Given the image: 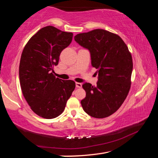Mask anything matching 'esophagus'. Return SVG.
Instances as JSON below:
<instances>
[{"label": "esophagus", "instance_id": "1", "mask_svg": "<svg viewBox=\"0 0 158 158\" xmlns=\"http://www.w3.org/2000/svg\"><path fill=\"white\" fill-rule=\"evenodd\" d=\"M82 86V84L81 83H79V82H76V87L77 88H81Z\"/></svg>", "mask_w": 158, "mask_h": 158}]
</instances>
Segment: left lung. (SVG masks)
<instances>
[{
  "label": "left lung",
  "mask_w": 158,
  "mask_h": 158,
  "mask_svg": "<svg viewBox=\"0 0 158 158\" xmlns=\"http://www.w3.org/2000/svg\"><path fill=\"white\" fill-rule=\"evenodd\" d=\"M74 40L90 51L92 66L98 73L97 86L89 83L82 85L85 91L81 101L83 109L95 118L111 116L121 107L130 91L131 53L121 37L103 29L77 34Z\"/></svg>",
  "instance_id": "1"
}]
</instances>
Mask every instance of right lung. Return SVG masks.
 <instances>
[{
  "instance_id": "add662e5",
  "label": "right lung",
  "mask_w": 158,
  "mask_h": 158,
  "mask_svg": "<svg viewBox=\"0 0 158 158\" xmlns=\"http://www.w3.org/2000/svg\"><path fill=\"white\" fill-rule=\"evenodd\" d=\"M73 37V33L45 26L31 37L21 53L19 80L23 95L32 111L44 118L62 114L75 89L73 80H62L53 74V67Z\"/></svg>"
}]
</instances>
